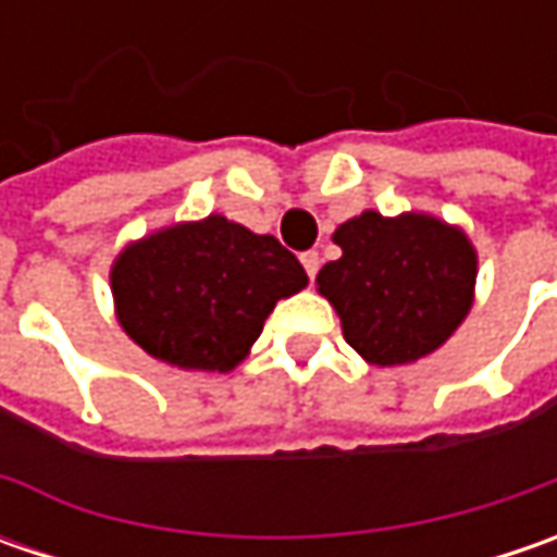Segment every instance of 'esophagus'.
<instances>
[{
  "label": "esophagus",
  "mask_w": 557,
  "mask_h": 557,
  "mask_svg": "<svg viewBox=\"0 0 557 557\" xmlns=\"http://www.w3.org/2000/svg\"><path fill=\"white\" fill-rule=\"evenodd\" d=\"M300 263H304V269H307V275L315 278V272H319V263H322V260H319V253H315V250H307V253H300Z\"/></svg>",
  "instance_id": "esophagus-1"
}]
</instances>
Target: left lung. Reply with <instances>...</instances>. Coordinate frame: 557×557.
Masks as SVG:
<instances>
[{
    "mask_svg": "<svg viewBox=\"0 0 557 557\" xmlns=\"http://www.w3.org/2000/svg\"><path fill=\"white\" fill-rule=\"evenodd\" d=\"M332 238L341 257L319 269L315 288L369 366L391 369L431 356L471 312L478 250L459 225L416 210H362Z\"/></svg>",
    "mask_w": 557,
    "mask_h": 557,
    "instance_id": "obj_1",
    "label": "left lung"
}]
</instances>
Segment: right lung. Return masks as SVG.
Masks as SVG:
<instances>
[{"label": "right lung", "instance_id": "obj_1", "mask_svg": "<svg viewBox=\"0 0 557 557\" xmlns=\"http://www.w3.org/2000/svg\"><path fill=\"white\" fill-rule=\"evenodd\" d=\"M307 282L297 257L272 235L223 213L158 228L111 263L120 329L183 372H232L275 304Z\"/></svg>", "mask_w": 557, "mask_h": 557}]
</instances>
